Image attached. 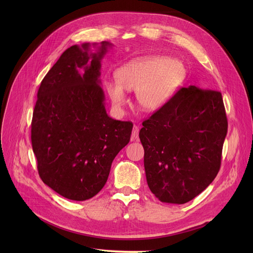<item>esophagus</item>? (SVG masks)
Here are the masks:
<instances>
[{
  "instance_id": "obj_1",
  "label": "esophagus",
  "mask_w": 253,
  "mask_h": 253,
  "mask_svg": "<svg viewBox=\"0 0 253 253\" xmlns=\"http://www.w3.org/2000/svg\"><path fill=\"white\" fill-rule=\"evenodd\" d=\"M138 127L136 125L133 126V129H132V135H131V139L132 140H138L139 136H138Z\"/></svg>"
}]
</instances>
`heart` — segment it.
<instances>
[{
	"mask_svg": "<svg viewBox=\"0 0 253 253\" xmlns=\"http://www.w3.org/2000/svg\"><path fill=\"white\" fill-rule=\"evenodd\" d=\"M184 77L185 71L181 63L163 56H147L120 68L117 81L105 82V88L116 109L120 110L126 102L125 88L136 90L139 108L152 112L166 104Z\"/></svg>",
	"mask_w": 253,
	"mask_h": 253,
	"instance_id": "heart-1",
	"label": "heart"
}]
</instances>
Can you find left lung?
Returning <instances> with one entry per match:
<instances>
[{
	"mask_svg": "<svg viewBox=\"0 0 253 253\" xmlns=\"http://www.w3.org/2000/svg\"><path fill=\"white\" fill-rule=\"evenodd\" d=\"M142 126L145 176L161 202L184 204L213 181L228 132L219 91L182 87Z\"/></svg>",
	"mask_w": 253,
	"mask_h": 253,
	"instance_id": "left-lung-1",
	"label": "left lung"
}]
</instances>
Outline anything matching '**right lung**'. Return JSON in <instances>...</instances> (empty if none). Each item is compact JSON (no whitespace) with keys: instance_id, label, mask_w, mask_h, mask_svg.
Returning a JSON list of instances; mask_svg holds the SVG:
<instances>
[{"instance_id":"obj_1","label":"right lung","mask_w":253,"mask_h":253,"mask_svg":"<svg viewBox=\"0 0 253 253\" xmlns=\"http://www.w3.org/2000/svg\"><path fill=\"white\" fill-rule=\"evenodd\" d=\"M93 46H96L94 43ZM112 44L66 49L42 80L32 120L39 175L62 197L85 201L108 180L133 124L110 118L100 85L101 59Z\"/></svg>"}]
</instances>
